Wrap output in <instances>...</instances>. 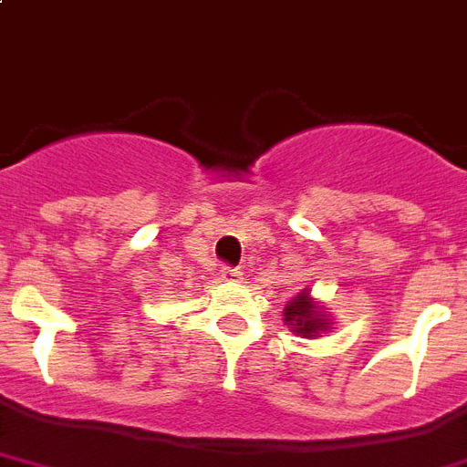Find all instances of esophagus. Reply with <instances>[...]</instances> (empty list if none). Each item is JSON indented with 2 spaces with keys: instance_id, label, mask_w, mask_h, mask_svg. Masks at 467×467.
<instances>
[{
  "instance_id": "34e87169",
  "label": "esophagus",
  "mask_w": 467,
  "mask_h": 467,
  "mask_svg": "<svg viewBox=\"0 0 467 467\" xmlns=\"http://www.w3.org/2000/svg\"><path fill=\"white\" fill-rule=\"evenodd\" d=\"M221 277H223V280H242V270L240 268H230V265H223Z\"/></svg>"
}]
</instances>
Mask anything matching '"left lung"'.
Returning a JSON list of instances; mask_svg holds the SVG:
<instances>
[{
	"label": "left lung",
	"mask_w": 467,
	"mask_h": 467,
	"mask_svg": "<svg viewBox=\"0 0 467 467\" xmlns=\"http://www.w3.org/2000/svg\"><path fill=\"white\" fill-rule=\"evenodd\" d=\"M313 313V304L308 301V296H296L287 304L285 308V323L292 325L294 332H299V335H311L313 327H318L320 320H316Z\"/></svg>",
	"instance_id": "8db88e82"
}]
</instances>
